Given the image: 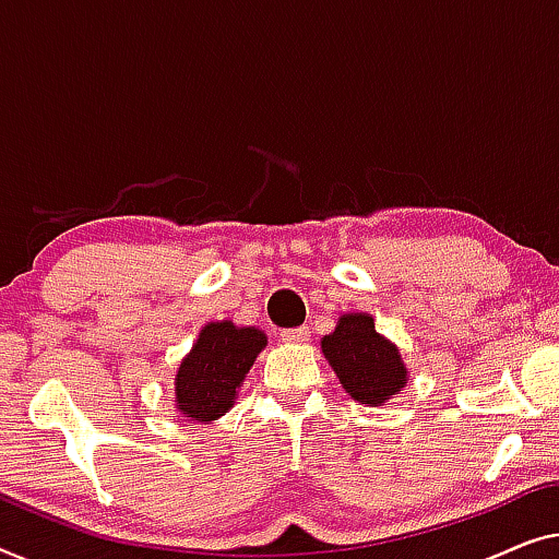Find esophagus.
<instances>
[{"label":"esophagus","instance_id":"esophagus-1","mask_svg":"<svg viewBox=\"0 0 559 559\" xmlns=\"http://www.w3.org/2000/svg\"><path fill=\"white\" fill-rule=\"evenodd\" d=\"M309 326H298V329H283L281 332V340L283 342H290V344H301V342H309Z\"/></svg>","mask_w":559,"mask_h":559}]
</instances>
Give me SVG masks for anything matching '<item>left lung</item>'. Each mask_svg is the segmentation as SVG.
Returning <instances> with one entry per match:
<instances>
[{
    "label": "left lung",
    "instance_id": "obj_1",
    "mask_svg": "<svg viewBox=\"0 0 559 559\" xmlns=\"http://www.w3.org/2000/svg\"><path fill=\"white\" fill-rule=\"evenodd\" d=\"M321 355L340 377L344 392L367 407H380L407 384V367L397 344L377 334L374 317L342 313L334 332L321 336Z\"/></svg>",
    "mask_w": 559,
    "mask_h": 559
}]
</instances>
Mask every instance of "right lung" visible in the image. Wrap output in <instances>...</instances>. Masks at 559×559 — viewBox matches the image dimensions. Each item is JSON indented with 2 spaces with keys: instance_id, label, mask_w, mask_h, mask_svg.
Segmentation results:
<instances>
[{
  "instance_id": "add662e5",
  "label": "right lung",
  "mask_w": 559,
  "mask_h": 559,
  "mask_svg": "<svg viewBox=\"0 0 559 559\" xmlns=\"http://www.w3.org/2000/svg\"><path fill=\"white\" fill-rule=\"evenodd\" d=\"M265 344L269 336L258 326H238L230 319L207 321L177 367V413L194 423H212L225 415Z\"/></svg>"
}]
</instances>
